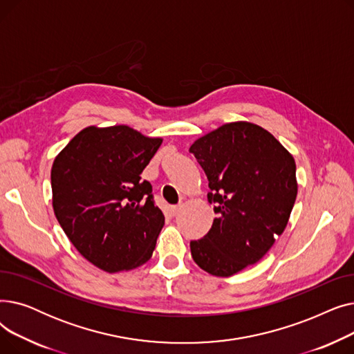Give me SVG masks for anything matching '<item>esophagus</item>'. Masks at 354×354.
Here are the masks:
<instances>
[{
    "label": "esophagus",
    "instance_id": "esophagus-1",
    "mask_svg": "<svg viewBox=\"0 0 354 354\" xmlns=\"http://www.w3.org/2000/svg\"><path fill=\"white\" fill-rule=\"evenodd\" d=\"M180 208H182V205H174V207L169 208V211H171L172 215H178L179 211H180Z\"/></svg>",
    "mask_w": 354,
    "mask_h": 354
}]
</instances>
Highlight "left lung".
Returning <instances> with one entry per match:
<instances>
[{
  "instance_id": "8db88e82",
  "label": "left lung",
  "mask_w": 354,
  "mask_h": 354,
  "mask_svg": "<svg viewBox=\"0 0 354 354\" xmlns=\"http://www.w3.org/2000/svg\"><path fill=\"white\" fill-rule=\"evenodd\" d=\"M209 180L218 218L191 241L194 261L216 277L258 263L287 224L297 198L292 155L268 130L250 122L222 124L189 147Z\"/></svg>"
}]
</instances>
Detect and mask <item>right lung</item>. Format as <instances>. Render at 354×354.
Listing matches in <instances>:
<instances>
[{
	"mask_svg": "<svg viewBox=\"0 0 354 354\" xmlns=\"http://www.w3.org/2000/svg\"><path fill=\"white\" fill-rule=\"evenodd\" d=\"M160 145L124 124L88 126L53 162L55 218L76 250L106 272L138 268L153 254L165 216L140 174Z\"/></svg>",
	"mask_w": 354,
	"mask_h": 354,
	"instance_id": "add662e5",
	"label": "right lung"
}]
</instances>
